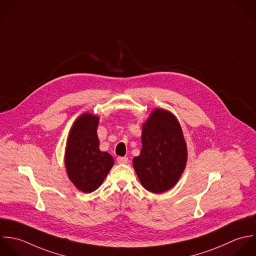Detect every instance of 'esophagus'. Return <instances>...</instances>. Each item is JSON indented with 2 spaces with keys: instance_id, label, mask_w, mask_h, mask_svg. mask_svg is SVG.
Masks as SVG:
<instances>
[{
  "instance_id": "1",
  "label": "esophagus",
  "mask_w": 256,
  "mask_h": 256,
  "mask_svg": "<svg viewBox=\"0 0 256 256\" xmlns=\"http://www.w3.org/2000/svg\"><path fill=\"white\" fill-rule=\"evenodd\" d=\"M128 158L126 156H118V158H116V162H118V164H126L128 162Z\"/></svg>"
}]
</instances>
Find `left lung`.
<instances>
[{
    "mask_svg": "<svg viewBox=\"0 0 256 256\" xmlns=\"http://www.w3.org/2000/svg\"><path fill=\"white\" fill-rule=\"evenodd\" d=\"M142 148L132 160L142 186L154 194L172 188L184 170L188 150L176 116L156 108L142 124Z\"/></svg>",
    "mask_w": 256,
    "mask_h": 256,
    "instance_id": "left-lung-1",
    "label": "left lung"
}]
</instances>
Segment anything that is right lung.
Returning a JSON list of instances; mask_svg holds the SVG:
<instances>
[{"label": "right lung", "instance_id": "right-lung-1", "mask_svg": "<svg viewBox=\"0 0 256 256\" xmlns=\"http://www.w3.org/2000/svg\"><path fill=\"white\" fill-rule=\"evenodd\" d=\"M98 116L92 114L80 116L70 130L66 148L68 176L86 194L98 188L114 166L112 156L98 148Z\"/></svg>", "mask_w": 256, "mask_h": 256}]
</instances>
